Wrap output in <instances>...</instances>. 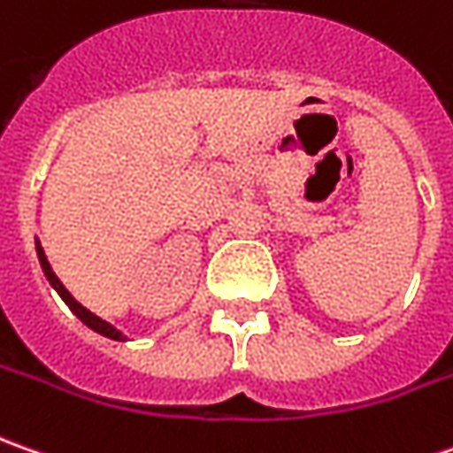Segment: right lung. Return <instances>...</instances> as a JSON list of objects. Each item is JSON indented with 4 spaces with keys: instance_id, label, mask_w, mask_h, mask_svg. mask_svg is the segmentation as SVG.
Wrapping results in <instances>:
<instances>
[{
    "instance_id": "1",
    "label": "right lung",
    "mask_w": 453,
    "mask_h": 453,
    "mask_svg": "<svg viewBox=\"0 0 453 453\" xmlns=\"http://www.w3.org/2000/svg\"><path fill=\"white\" fill-rule=\"evenodd\" d=\"M35 245H37V257H40V265L42 271H44V278L50 280V286L59 293V298L65 301V303L70 305V311L77 316V319L85 323L87 328H92L95 334L104 335V338H112V341H127V335L122 334V331H118L112 323H107V320H102L100 316H95L92 311H87L85 305L80 303V301H74V296H72L70 290L62 286V280L57 278L55 271H52V265H50V260H47V256H44V248H42L40 241H35Z\"/></svg>"
}]
</instances>
